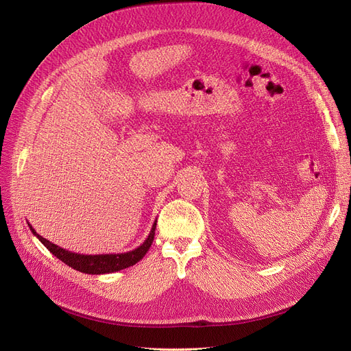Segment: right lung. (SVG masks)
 I'll return each mask as SVG.
<instances>
[{"label": "right lung", "mask_w": 351, "mask_h": 351, "mask_svg": "<svg viewBox=\"0 0 351 351\" xmlns=\"http://www.w3.org/2000/svg\"><path fill=\"white\" fill-rule=\"evenodd\" d=\"M29 230L38 237V241L53 254L57 256L60 261H62L65 265L69 267L75 269L78 271L86 273V274H105V273H114L123 270L129 266H134L138 263L142 257L146 254V252L149 250L152 242H154V236H155V229H156V220L152 225V229L147 234L146 241L138 246L136 249L131 252H125V253H109V254H81L75 252H69L65 250L55 243H51L47 239L40 236L34 230V228L28 223Z\"/></svg>", "instance_id": "1"}]
</instances>
